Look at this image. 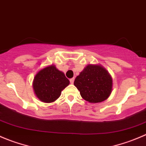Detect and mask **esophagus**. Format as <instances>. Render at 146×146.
<instances>
[{
	"instance_id": "1",
	"label": "esophagus",
	"mask_w": 146,
	"mask_h": 146,
	"mask_svg": "<svg viewBox=\"0 0 146 146\" xmlns=\"http://www.w3.org/2000/svg\"><path fill=\"white\" fill-rule=\"evenodd\" d=\"M74 80H75L74 78H73L70 79V83H71V84H73V83H74Z\"/></svg>"
}]
</instances>
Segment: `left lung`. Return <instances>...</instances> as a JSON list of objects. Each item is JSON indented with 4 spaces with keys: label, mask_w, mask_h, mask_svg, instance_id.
<instances>
[{
    "label": "left lung",
    "mask_w": 146,
    "mask_h": 146,
    "mask_svg": "<svg viewBox=\"0 0 146 146\" xmlns=\"http://www.w3.org/2000/svg\"><path fill=\"white\" fill-rule=\"evenodd\" d=\"M74 86L85 100L90 103H100L111 94L113 79L101 65L88 64L76 78Z\"/></svg>",
    "instance_id": "left-lung-1"
}]
</instances>
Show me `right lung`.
Wrapping results in <instances>:
<instances>
[{
	"mask_svg": "<svg viewBox=\"0 0 146 146\" xmlns=\"http://www.w3.org/2000/svg\"><path fill=\"white\" fill-rule=\"evenodd\" d=\"M70 83L64 73L55 65H50L40 69L34 77L33 88L35 96L43 103L56 101L61 92Z\"/></svg>",
	"mask_w": 146,
	"mask_h": 146,
	"instance_id": "obj_1",
	"label": "right lung"
}]
</instances>
